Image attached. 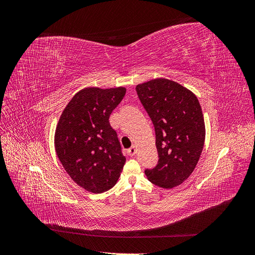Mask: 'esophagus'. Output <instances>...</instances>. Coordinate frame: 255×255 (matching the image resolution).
Here are the masks:
<instances>
[{"label": "esophagus", "mask_w": 255, "mask_h": 255, "mask_svg": "<svg viewBox=\"0 0 255 255\" xmlns=\"http://www.w3.org/2000/svg\"><path fill=\"white\" fill-rule=\"evenodd\" d=\"M136 146H130V148L128 150V155H130V156H133V155H135V153H136Z\"/></svg>", "instance_id": "34e87169"}]
</instances>
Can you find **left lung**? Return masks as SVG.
Listing matches in <instances>:
<instances>
[{
    "mask_svg": "<svg viewBox=\"0 0 255 255\" xmlns=\"http://www.w3.org/2000/svg\"><path fill=\"white\" fill-rule=\"evenodd\" d=\"M144 110L155 128L158 163L144 171L161 188L182 184L195 170L205 140L201 105L194 92L168 79L136 86Z\"/></svg>",
    "mask_w": 255,
    "mask_h": 255,
    "instance_id": "8db88e82",
    "label": "left lung"
}]
</instances>
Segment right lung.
I'll return each instance as SVG.
<instances>
[{
  "instance_id": "obj_1",
  "label": "right lung",
  "mask_w": 255,
  "mask_h": 255,
  "mask_svg": "<svg viewBox=\"0 0 255 255\" xmlns=\"http://www.w3.org/2000/svg\"><path fill=\"white\" fill-rule=\"evenodd\" d=\"M125 87L80 90L58 120L54 143L71 179L89 192L102 194L117 183L126 164L110 116L126 95Z\"/></svg>"
}]
</instances>
